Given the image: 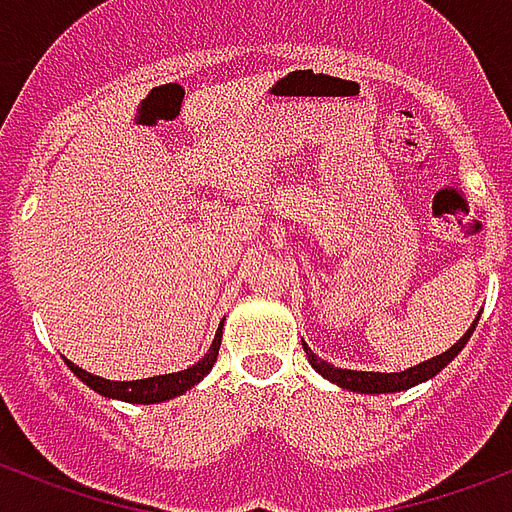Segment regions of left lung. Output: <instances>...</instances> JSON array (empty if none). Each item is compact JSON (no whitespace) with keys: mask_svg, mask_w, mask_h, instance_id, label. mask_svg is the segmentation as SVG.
<instances>
[{"mask_svg":"<svg viewBox=\"0 0 512 512\" xmlns=\"http://www.w3.org/2000/svg\"><path fill=\"white\" fill-rule=\"evenodd\" d=\"M477 321H480V318H477ZM477 321L469 326V332L463 334L461 340L452 345L450 351L433 356V359H428V362H422V365H417V367H408V370H403V373H365V370H343V367H334V365H329V362L318 359V356L312 354L310 348H307V343H304V354H307L310 365L315 367V370H318L323 378H329V381H334L337 386L354 389V392H365V395L400 392V389H408V386L419 384V381H428V378H433L436 373H439L441 367L450 365L452 359L458 356V351H461L463 345L469 343V337H472Z\"/></svg>","mask_w":512,"mask_h":512,"instance_id":"left-lung-1","label":"left lung"}]
</instances>
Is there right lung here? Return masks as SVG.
<instances>
[{
  "mask_svg": "<svg viewBox=\"0 0 512 512\" xmlns=\"http://www.w3.org/2000/svg\"><path fill=\"white\" fill-rule=\"evenodd\" d=\"M219 345H222V326H219V332L213 337L211 351L202 356L197 365L186 367V370H180V373L139 378V381H106V378L93 376V373H87L82 367H76L73 362H68V359H65V362H68V367H71L73 373L82 378L90 389H95L98 395L117 397V400H126V403H161V400L183 395L186 389H191L194 384H200L202 378L208 376V370H211L213 362H216V356H219Z\"/></svg>",
  "mask_w": 512,
  "mask_h": 512,
  "instance_id": "add662e5",
  "label": "right lung"
}]
</instances>
